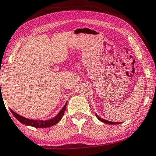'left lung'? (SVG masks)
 I'll use <instances>...</instances> for the list:
<instances>
[{
    "instance_id": "1",
    "label": "left lung",
    "mask_w": 156,
    "mask_h": 156,
    "mask_svg": "<svg viewBox=\"0 0 156 156\" xmlns=\"http://www.w3.org/2000/svg\"><path fill=\"white\" fill-rule=\"evenodd\" d=\"M96 116L97 117V119H99V121H101V122H104L105 123H107V124H110V125H113V124H119V123H121L120 122H112V121H106L105 119H101V117H99V116H97V114H96Z\"/></svg>"
}]
</instances>
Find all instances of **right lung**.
<instances>
[{
  "instance_id": "add662e5",
  "label": "right lung",
  "mask_w": 156,
  "mask_h": 156,
  "mask_svg": "<svg viewBox=\"0 0 156 156\" xmlns=\"http://www.w3.org/2000/svg\"><path fill=\"white\" fill-rule=\"evenodd\" d=\"M67 102H66L65 105L63 106V108H62L60 112L57 115L55 118L51 119L50 120H46V121H39V120H32V119H28L25 118V117H23L20 116V115L16 114V112H13L12 109H10V112H11L12 114L16 117V119L20 121V123H23V124L27 125V126H33L35 128H48L52 126H54L57 124V123L59 122V121L61 120L62 118L64 113H65L66 106H67Z\"/></svg>"
}]
</instances>
